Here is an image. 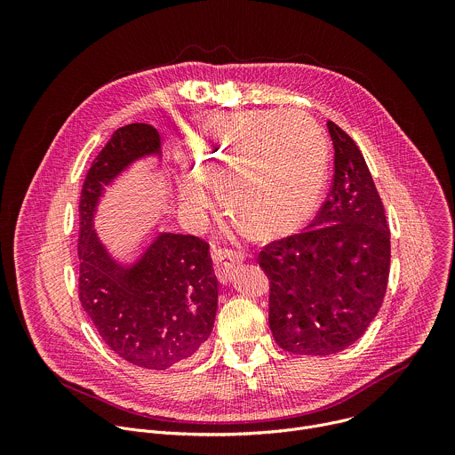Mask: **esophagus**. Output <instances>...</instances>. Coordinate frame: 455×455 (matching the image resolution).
I'll use <instances>...</instances> for the list:
<instances>
[{
  "mask_svg": "<svg viewBox=\"0 0 455 455\" xmlns=\"http://www.w3.org/2000/svg\"><path fill=\"white\" fill-rule=\"evenodd\" d=\"M243 259V251L214 246L212 248V263H214V274L220 283H228L234 265Z\"/></svg>",
  "mask_w": 455,
  "mask_h": 455,
  "instance_id": "esophagus-1",
  "label": "esophagus"
}]
</instances>
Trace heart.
Returning <instances> with one entry per match:
<instances>
[{
	"label": "heart",
	"instance_id": "b5f03b06",
	"mask_svg": "<svg viewBox=\"0 0 455 455\" xmlns=\"http://www.w3.org/2000/svg\"><path fill=\"white\" fill-rule=\"evenodd\" d=\"M192 176L218 187L225 211L261 235L300 228L316 211L328 146L304 113L246 111L212 118L188 144ZM190 211L207 204L196 183L181 187Z\"/></svg>",
	"mask_w": 455,
	"mask_h": 455
}]
</instances>
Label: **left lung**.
Listing matches in <instances>:
<instances>
[{
    "instance_id": "8db88e82",
    "label": "left lung",
    "mask_w": 455,
    "mask_h": 455,
    "mask_svg": "<svg viewBox=\"0 0 455 455\" xmlns=\"http://www.w3.org/2000/svg\"><path fill=\"white\" fill-rule=\"evenodd\" d=\"M331 187L309 227L263 246L268 322L288 353L326 356L355 344L376 316L391 268V232L355 140L328 120Z\"/></svg>"
}]
</instances>
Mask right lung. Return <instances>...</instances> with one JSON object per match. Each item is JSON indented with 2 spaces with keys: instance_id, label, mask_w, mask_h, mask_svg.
<instances>
[{
  "instance_id": "obj_1",
  "label": "right lung",
  "mask_w": 455,
  "mask_h": 455,
  "mask_svg": "<svg viewBox=\"0 0 455 455\" xmlns=\"http://www.w3.org/2000/svg\"><path fill=\"white\" fill-rule=\"evenodd\" d=\"M160 149L149 124L118 127L93 160L79 204V299L104 344L125 362L164 371L198 353L218 309L209 243L160 234L137 267H116L97 241L93 212L104 187L133 160Z\"/></svg>"
}]
</instances>
